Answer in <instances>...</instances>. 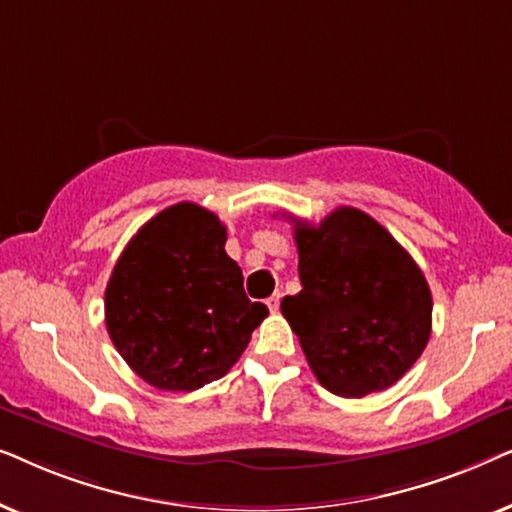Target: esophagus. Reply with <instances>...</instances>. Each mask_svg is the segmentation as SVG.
<instances>
[{
    "label": "esophagus",
    "instance_id": "1",
    "mask_svg": "<svg viewBox=\"0 0 512 512\" xmlns=\"http://www.w3.org/2000/svg\"><path fill=\"white\" fill-rule=\"evenodd\" d=\"M268 310L270 312H277L279 310V296H270L268 298Z\"/></svg>",
    "mask_w": 512,
    "mask_h": 512
}]
</instances>
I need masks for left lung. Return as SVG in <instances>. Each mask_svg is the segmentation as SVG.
Wrapping results in <instances>:
<instances>
[{"label":"left lung","instance_id":"1","mask_svg":"<svg viewBox=\"0 0 512 512\" xmlns=\"http://www.w3.org/2000/svg\"><path fill=\"white\" fill-rule=\"evenodd\" d=\"M293 221L303 289L282 300L317 380L335 396L384 391L431 335L433 300L412 256L373 216L338 207L319 226Z\"/></svg>","mask_w":512,"mask_h":512}]
</instances>
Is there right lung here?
Returning <instances> with one entry per match:
<instances>
[{"label": "right lung", "instance_id": "obj_1", "mask_svg": "<svg viewBox=\"0 0 512 512\" xmlns=\"http://www.w3.org/2000/svg\"><path fill=\"white\" fill-rule=\"evenodd\" d=\"M268 307L244 293L226 254V226L195 202L146 221L104 291L109 338L125 363L163 391H195L235 366Z\"/></svg>", "mask_w": 512, "mask_h": 512}]
</instances>
